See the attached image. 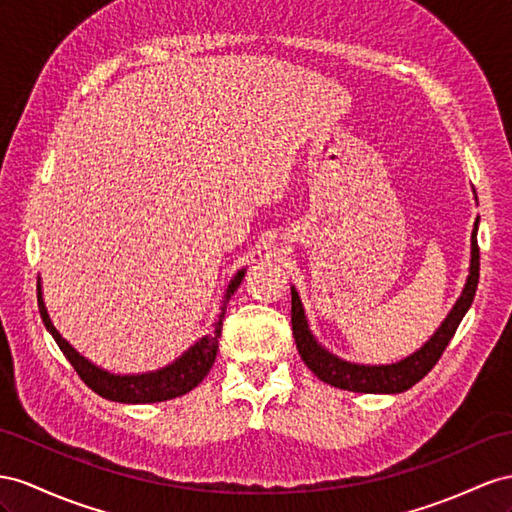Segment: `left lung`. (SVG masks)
Returning <instances> with one entry per match:
<instances>
[{"label":"left lung","instance_id":"obj_1","mask_svg":"<svg viewBox=\"0 0 512 512\" xmlns=\"http://www.w3.org/2000/svg\"><path fill=\"white\" fill-rule=\"evenodd\" d=\"M476 231H478V220L474 225V233H471V268H469V279H467L465 290L461 298L456 300L450 316L441 324V329L432 335L430 342L424 348H419L415 355L406 357L400 363L372 365V368L370 365H355V363L339 361L337 357L329 355L324 348H320L316 344V339L311 337L303 305H300L296 290H292V331H294L300 359L305 361L307 368L316 374L320 381L339 389L359 391V393H400V391L411 389L415 383L422 381L432 368H435L437 361L443 355V350L448 348L450 339L454 337L458 324H461L467 309L471 307V303H474V296L478 290V277H480V248L476 240Z\"/></svg>","mask_w":512,"mask_h":512}]
</instances>
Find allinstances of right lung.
<instances>
[{
    "label": "right lung",
    "mask_w": 512,
    "mask_h": 512,
    "mask_svg": "<svg viewBox=\"0 0 512 512\" xmlns=\"http://www.w3.org/2000/svg\"><path fill=\"white\" fill-rule=\"evenodd\" d=\"M244 277V270L235 274V279L229 283L227 294L222 298V307H220V316L214 324V333L205 335L201 342H196L186 355L177 359L173 365L160 370V372H151V374H138V376H114L103 372L101 368H95L93 363H88L84 357L77 355V352L69 346L67 339H62L60 333L54 329L51 324L47 309L43 305V296H41V287H38V309H41V318L43 324L47 326V331L54 335L56 344L64 352L73 365V370L77 376L99 393L101 398L112 400V402H125V404H144V402H164V400H173L183 396V393L192 391L196 385H199L203 378L212 370V365L216 361V352H218V337L222 331V318H225L227 303L233 296V292L238 290Z\"/></svg>",
    "instance_id": "obj_1"
}]
</instances>
